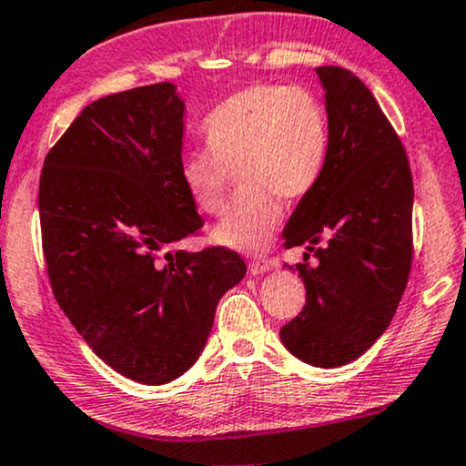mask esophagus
Wrapping results in <instances>:
<instances>
[{
    "mask_svg": "<svg viewBox=\"0 0 466 466\" xmlns=\"http://www.w3.org/2000/svg\"><path fill=\"white\" fill-rule=\"evenodd\" d=\"M277 262L275 260H262V258H258V260H251L249 262V270L251 275H262V273H268L270 268H275Z\"/></svg>",
    "mask_w": 466,
    "mask_h": 466,
    "instance_id": "obj_1",
    "label": "esophagus"
}]
</instances>
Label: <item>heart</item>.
I'll return each instance as SVG.
<instances>
[{
	"label": "heart",
	"mask_w": 466,
	"mask_h": 466,
	"mask_svg": "<svg viewBox=\"0 0 466 466\" xmlns=\"http://www.w3.org/2000/svg\"><path fill=\"white\" fill-rule=\"evenodd\" d=\"M206 150L185 152L178 176L199 213L219 217L229 174L240 198L215 228V240L258 253L273 238L286 202L308 198L325 172L329 116L305 86L253 84L229 94L202 122Z\"/></svg>",
	"instance_id": "obj_1"
}]
</instances>
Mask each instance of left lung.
<instances>
[{
  "label": "left lung",
  "instance_id": "1",
  "mask_svg": "<svg viewBox=\"0 0 466 466\" xmlns=\"http://www.w3.org/2000/svg\"><path fill=\"white\" fill-rule=\"evenodd\" d=\"M329 114L325 172L299 202L284 247L305 245L297 264L305 305L281 327L284 346L316 368L361 357L390 327L413 262V176L406 150L374 94L350 70L318 66Z\"/></svg>",
  "mask_w": 466,
  "mask_h": 466
}]
</instances>
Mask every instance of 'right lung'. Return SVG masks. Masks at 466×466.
<instances>
[{
  "instance_id": "1",
  "label": "right lung",
  "mask_w": 466,
  "mask_h": 466,
  "mask_svg": "<svg viewBox=\"0 0 466 466\" xmlns=\"http://www.w3.org/2000/svg\"><path fill=\"white\" fill-rule=\"evenodd\" d=\"M174 84L87 105L45 158L40 229L53 297L109 368L165 385L202 355L215 309L247 273L228 247L165 253L204 226L178 176Z\"/></svg>"
}]
</instances>
